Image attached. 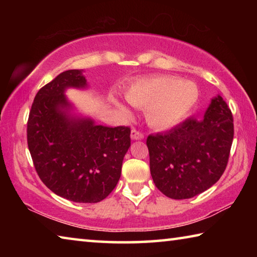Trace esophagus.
Segmentation results:
<instances>
[{
    "label": "esophagus",
    "instance_id": "obj_1",
    "mask_svg": "<svg viewBox=\"0 0 257 257\" xmlns=\"http://www.w3.org/2000/svg\"><path fill=\"white\" fill-rule=\"evenodd\" d=\"M130 137H132L133 141H141V139L144 138V135L136 129H133L132 134H130Z\"/></svg>",
    "mask_w": 257,
    "mask_h": 257
}]
</instances>
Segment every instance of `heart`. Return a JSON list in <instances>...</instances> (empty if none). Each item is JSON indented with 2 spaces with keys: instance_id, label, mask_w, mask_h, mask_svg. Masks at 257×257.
Here are the masks:
<instances>
[{
  "instance_id": "1",
  "label": "heart",
  "mask_w": 257,
  "mask_h": 257,
  "mask_svg": "<svg viewBox=\"0 0 257 257\" xmlns=\"http://www.w3.org/2000/svg\"><path fill=\"white\" fill-rule=\"evenodd\" d=\"M125 99L133 106L146 111L152 128L170 129L182 122L198 99V89L193 82L179 81L170 76H153L139 79L125 92ZM124 114L129 110L116 103Z\"/></svg>"
}]
</instances>
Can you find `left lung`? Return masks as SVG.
Here are the masks:
<instances>
[{"label":"left lung","instance_id":"left-lung-1","mask_svg":"<svg viewBox=\"0 0 257 257\" xmlns=\"http://www.w3.org/2000/svg\"><path fill=\"white\" fill-rule=\"evenodd\" d=\"M233 139L230 108L217 95L202 120L187 119L165 134L150 135V169L158 189L173 199L191 198L223 175Z\"/></svg>","mask_w":257,"mask_h":257}]
</instances>
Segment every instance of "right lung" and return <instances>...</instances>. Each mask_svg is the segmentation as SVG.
Returning <instances> with one entry per match:
<instances>
[{"label": "right lung", "mask_w": 257, "mask_h": 257, "mask_svg": "<svg viewBox=\"0 0 257 257\" xmlns=\"http://www.w3.org/2000/svg\"><path fill=\"white\" fill-rule=\"evenodd\" d=\"M87 87L82 70L60 73L38 90L27 123L28 149L41 180L76 203H97L110 195L130 147L128 127H105L73 112L64 93Z\"/></svg>", "instance_id": "obj_1"}]
</instances>
